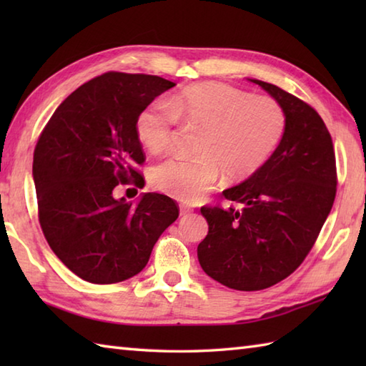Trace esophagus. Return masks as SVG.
I'll use <instances>...</instances> for the list:
<instances>
[{
	"label": "esophagus",
	"instance_id": "1",
	"mask_svg": "<svg viewBox=\"0 0 366 366\" xmlns=\"http://www.w3.org/2000/svg\"><path fill=\"white\" fill-rule=\"evenodd\" d=\"M192 212H193V209L190 206H187V204L179 206V214H181V215H189Z\"/></svg>",
	"mask_w": 366,
	"mask_h": 366
}]
</instances>
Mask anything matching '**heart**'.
Masks as SVG:
<instances>
[{
  "label": "heart",
  "mask_w": 366,
  "mask_h": 366,
  "mask_svg": "<svg viewBox=\"0 0 366 366\" xmlns=\"http://www.w3.org/2000/svg\"><path fill=\"white\" fill-rule=\"evenodd\" d=\"M177 121L203 129L199 157L162 162L152 169L151 184L185 203L203 198L220 171L231 181L253 176L274 154L286 127L285 110L275 99L203 81L176 92L167 104L146 107L137 119L139 142L152 154L165 151Z\"/></svg>",
  "instance_id": "1"
}]
</instances>
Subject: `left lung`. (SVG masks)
Listing matches in <instances>:
<instances>
[{"label": "left lung", "instance_id": "1", "mask_svg": "<svg viewBox=\"0 0 366 366\" xmlns=\"http://www.w3.org/2000/svg\"><path fill=\"white\" fill-rule=\"evenodd\" d=\"M282 105L286 127L277 149L242 184L223 190L236 209L203 207L207 236L198 245L206 274L231 290L282 282L312 250L337 193L335 154L312 107L275 84L248 79Z\"/></svg>", "mask_w": 366, "mask_h": 366}]
</instances>
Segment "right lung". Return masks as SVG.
I'll return each mask as SVG.
<instances>
[{
	"mask_svg": "<svg viewBox=\"0 0 366 366\" xmlns=\"http://www.w3.org/2000/svg\"><path fill=\"white\" fill-rule=\"evenodd\" d=\"M176 86L157 75L108 72L75 89L46 124L33 160L39 222L54 254L84 282L139 274L179 209L160 193L114 198L119 182L143 189L139 113Z\"/></svg>",
	"mask_w": 366,
	"mask_h": 366,
	"instance_id": "obj_1",
	"label": "right lung"
}]
</instances>
